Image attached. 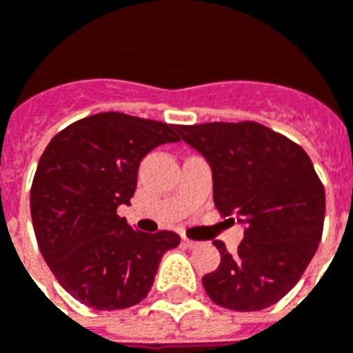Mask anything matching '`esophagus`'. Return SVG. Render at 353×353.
<instances>
[{"label": "esophagus", "mask_w": 353, "mask_h": 353, "mask_svg": "<svg viewBox=\"0 0 353 353\" xmlns=\"http://www.w3.org/2000/svg\"><path fill=\"white\" fill-rule=\"evenodd\" d=\"M181 242H183V245H187V248H199L200 242H196V240H191V238L183 236L181 238Z\"/></svg>", "instance_id": "obj_1"}]
</instances>
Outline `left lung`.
Instances as JSON below:
<instances>
[{"label": "left lung", "mask_w": 353, "mask_h": 353, "mask_svg": "<svg viewBox=\"0 0 353 353\" xmlns=\"http://www.w3.org/2000/svg\"><path fill=\"white\" fill-rule=\"evenodd\" d=\"M177 132L210 164L215 208L245 227L236 253L214 242L221 263L202 278L208 296L238 312L272 306L301 280L323 232L325 189L310 157L253 121L179 124Z\"/></svg>", "instance_id": "obj_1"}]
</instances>
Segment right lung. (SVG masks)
<instances>
[{
    "instance_id": "1",
    "label": "right lung",
    "mask_w": 353,
    "mask_h": 353,
    "mask_svg": "<svg viewBox=\"0 0 353 353\" xmlns=\"http://www.w3.org/2000/svg\"><path fill=\"white\" fill-rule=\"evenodd\" d=\"M174 141L176 124L108 111L65 126L43 151L30 191L32 223L43 259L73 299L123 310L147 296L179 236L134 230L117 208L130 204L143 157Z\"/></svg>"
}]
</instances>
